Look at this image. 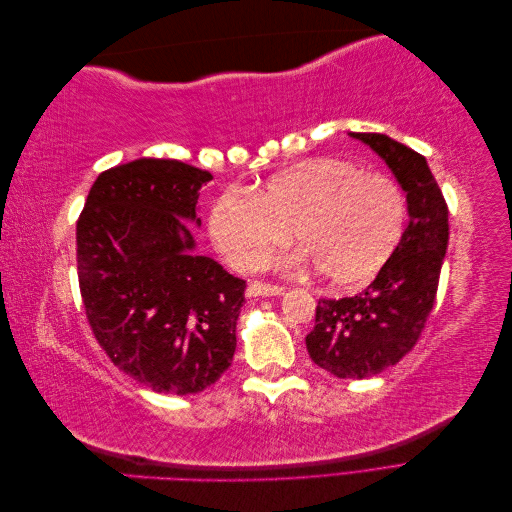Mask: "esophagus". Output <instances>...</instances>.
<instances>
[{
	"label": "esophagus",
	"instance_id": "esophagus-1",
	"mask_svg": "<svg viewBox=\"0 0 512 512\" xmlns=\"http://www.w3.org/2000/svg\"><path fill=\"white\" fill-rule=\"evenodd\" d=\"M284 292H286V288H282V286L262 284V282H252L245 290L247 297H277V294H284Z\"/></svg>",
	"mask_w": 512,
	"mask_h": 512
}]
</instances>
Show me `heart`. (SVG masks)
Here are the masks:
<instances>
[{"label":"heart","instance_id":"obj_1","mask_svg":"<svg viewBox=\"0 0 512 512\" xmlns=\"http://www.w3.org/2000/svg\"><path fill=\"white\" fill-rule=\"evenodd\" d=\"M408 200L399 183L337 158H314L273 175L258 194L226 190L209 211V237L232 267L260 269L288 228L303 250L294 265L314 262L337 286L374 277L404 237Z\"/></svg>","mask_w":512,"mask_h":512}]
</instances>
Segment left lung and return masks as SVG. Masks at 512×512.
<instances>
[{"label": "left lung", "mask_w": 512, "mask_h": 512, "mask_svg": "<svg viewBox=\"0 0 512 512\" xmlns=\"http://www.w3.org/2000/svg\"><path fill=\"white\" fill-rule=\"evenodd\" d=\"M393 170L408 200V226L363 292L322 299L305 337L312 361L337 378H371L399 363L425 329L448 245V207L427 160L386 134L350 132Z\"/></svg>", "instance_id": "8db88e82"}]
</instances>
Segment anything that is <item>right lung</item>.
Here are the masks:
<instances>
[{"instance_id": "right-lung-1", "label": "right lung", "mask_w": 512, "mask_h": 512, "mask_svg": "<svg viewBox=\"0 0 512 512\" xmlns=\"http://www.w3.org/2000/svg\"><path fill=\"white\" fill-rule=\"evenodd\" d=\"M211 173L141 158L104 170L76 222L89 327L147 389L200 393L230 367L245 282L196 254L198 192Z\"/></svg>"}]
</instances>
